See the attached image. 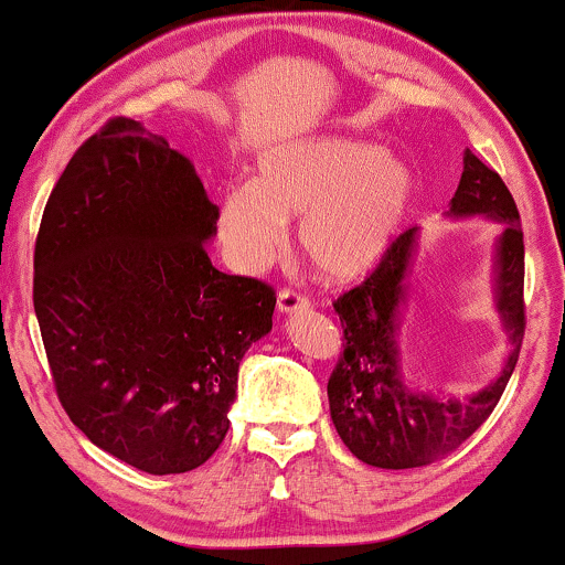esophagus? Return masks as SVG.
<instances>
[{
  "label": "esophagus",
  "mask_w": 565,
  "mask_h": 565,
  "mask_svg": "<svg viewBox=\"0 0 565 565\" xmlns=\"http://www.w3.org/2000/svg\"><path fill=\"white\" fill-rule=\"evenodd\" d=\"M276 311L281 313V317H287V313L308 311V300L302 298V295L292 292V289H281L276 298Z\"/></svg>",
  "instance_id": "34e87169"
}]
</instances>
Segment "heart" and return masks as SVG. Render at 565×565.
<instances>
[{"mask_svg": "<svg viewBox=\"0 0 565 565\" xmlns=\"http://www.w3.org/2000/svg\"><path fill=\"white\" fill-rule=\"evenodd\" d=\"M414 200L412 173L384 146L311 138L265 151L252 186L218 205V235L241 270H263L298 222L300 254L330 284L365 278L392 248Z\"/></svg>", "mask_w": 565, "mask_h": 565, "instance_id": "heart-1", "label": "heart"}]
</instances>
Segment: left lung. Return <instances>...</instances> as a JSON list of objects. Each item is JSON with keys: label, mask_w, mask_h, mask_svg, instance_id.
Segmentation results:
<instances>
[{"label": "left lung", "mask_w": 565, "mask_h": 565, "mask_svg": "<svg viewBox=\"0 0 565 565\" xmlns=\"http://www.w3.org/2000/svg\"><path fill=\"white\" fill-rule=\"evenodd\" d=\"M449 218L482 216L498 222L492 300L509 338V354L495 379L468 395H438L412 387L401 358V322L412 295V263L419 230H406L376 270L338 298L343 324V358L328 382L330 417L338 436L358 460L376 468H419L455 452L479 430L501 401L525 335V246L512 192L471 148L462 153V175Z\"/></svg>", "instance_id": "8db88e82"}]
</instances>
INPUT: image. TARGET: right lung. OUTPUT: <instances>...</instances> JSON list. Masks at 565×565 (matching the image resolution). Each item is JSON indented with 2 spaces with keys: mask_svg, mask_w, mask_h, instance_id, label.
Wrapping results in <instances>:
<instances>
[{
  "mask_svg": "<svg viewBox=\"0 0 565 565\" xmlns=\"http://www.w3.org/2000/svg\"><path fill=\"white\" fill-rule=\"evenodd\" d=\"M216 218L181 151L113 118L40 222L34 313L58 401L94 447L153 477L216 452L243 354L273 328V289L211 265Z\"/></svg>",
  "mask_w": 565,
  "mask_h": 565,
  "instance_id": "1",
  "label": "right lung"
}]
</instances>
